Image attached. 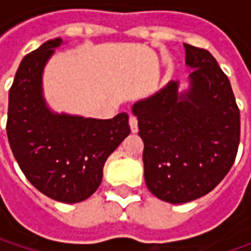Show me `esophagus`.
<instances>
[{
    "instance_id": "1",
    "label": "esophagus",
    "mask_w": 251,
    "mask_h": 251,
    "mask_svg": "<svg viewBox=\"0 0 251 251\" xmlns=\"http://www.w3.org/2000/svg\"><path fill=\"white\" fill-rule=\"evenodd\" d=\"M128 124H130V128L132 132H137V131H138V120H137V117H135V116H130V119H128Z\"/></svg>"
}]
</instances>
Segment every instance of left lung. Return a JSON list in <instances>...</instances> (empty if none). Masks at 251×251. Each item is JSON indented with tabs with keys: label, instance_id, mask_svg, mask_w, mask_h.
<instances>
[{
	"label": "left lung",
	"instance_id": "obj_1",
	"mask_svg": "<svg viewBox=\"0 0 251 251\" xmlns=\"http://www.w3.org/2000/svg\"><path fill=\"white\" fill-rule=\"evenodd\" d=\"M190 91L170 82L132 106L144 141V176L162 201L183 204L212 191L230 170L240 142V111L225 73L205 49L184 44Z\"/></svg>",
	"mask_w": 251,
	"mask_h": 251
}]
</instances>
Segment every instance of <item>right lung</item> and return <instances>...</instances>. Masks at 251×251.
Listing matches in <instances>:
<instances>
[{
  "instance_id": "right-lung-1",
  "label": "right lung",
  "mask_w": 251,
  "mask_h": 251,
  "mask_svg": "<svg viewBox=\"0 0 251 251\" xmlns=\"http://www.w3.org/2000/svg\"><path fill=\"white\" fill-rule=\"evenodd\" d=\"M61 39L26 54L9 89L6 135L26 178L44 196L81 202L100 186L103 166L130 134L128 114L110 120L53 114L42 96V71Z\"/></svg>"
}]
</instances>
